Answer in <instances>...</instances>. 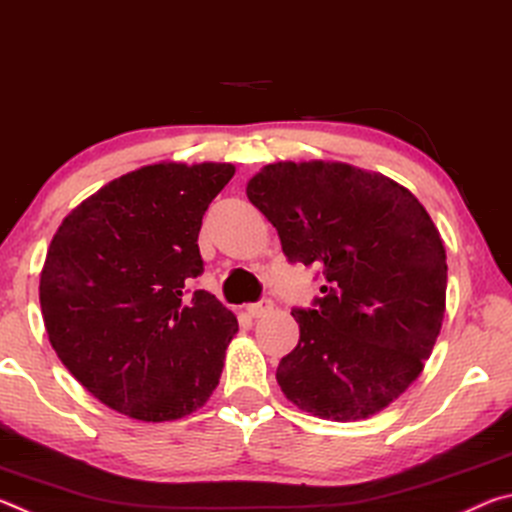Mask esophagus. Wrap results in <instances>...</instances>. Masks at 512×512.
I'll return each instance as SVG.
<instances>
[{
    "mask_svg": "<svg viewBox=\"0 0 512 512\" xmlns=\"http://www.w3.org/2000/svg\"><path fill=\"white\" fill-rule=\"evenodd\" d=\"M273 309V300L271 298H262L259 302H250V305L246 307V311L253 318H259V316H264V314H268V311Z\"/></svg>",
    "mask_w": 512,
    "mask_h": 512,
    "instance_id": "obj_1",
    "label": "esophagus"
}]
</instances>
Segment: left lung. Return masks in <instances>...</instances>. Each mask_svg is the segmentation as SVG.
Listing matches in <instances>:
<instances>
[{
    "instance_id": "1",
    "label": "left lung",
    "mask_w": 512,
    "mask_h": 512,
    "mask_svg": "<svg viewBox=\"0 0 512 512\" xmlns=\"http://www.w3.org/2000/svg\"><path fill=\"white\" fill-rule=\"evenodd\" d=\"M248 201L291 264L316 266L320 298L296 307L300 341L277 366L298 409L348 422L400 397L424 368L445 316V246L395 180L343 162H275Z\"/></svg>"
}]
</instances>
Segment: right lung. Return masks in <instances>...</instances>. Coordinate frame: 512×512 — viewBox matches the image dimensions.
<instances>
[{"label":"right lung","mask_w":512,"mask_h":512,"mask_svg":"<svg viewBox=\"0 0 512 512\" xmlns=\"http://www.w3.org/2000/svg\"><path fill=\"white\" fill-rule=\"evenodd\" d=\"M232 164H151L101 187L65 216L40 273L51 348L110 409L178 420L210 400L237 318L203 273V214Z\"/></svg>","instance_id":"right-lung-1"}]
</instances>
